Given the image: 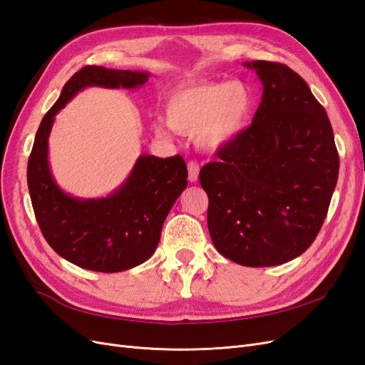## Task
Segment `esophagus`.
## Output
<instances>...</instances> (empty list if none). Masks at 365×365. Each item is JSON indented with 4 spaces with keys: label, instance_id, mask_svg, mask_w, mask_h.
I'll list each match as a JSON object with an SVG mask.
<instances>
[{
    "label": "esophagus",
    "instance_id": "1",
    "mask_svg": "<svg viewBox=\"0 0 365 365\" xmlns=\"http://www.w3.org/2000/svg\"><path fill=\"white\" fill-rule=\"evenodd\" d=\"M187 170H189V181L196 182L197 175H200V164L196 161H189L187 163Z\"/></svg>",
    "mask_w": 365,
    "mask_h": 365
}]
</instances>
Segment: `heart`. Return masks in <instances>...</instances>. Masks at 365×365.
Segmentation results:
<instances>
[{"label": "heart", "mask_w": 365, "mask_h": 365, "mask_svg": "<svg viewBox=\"0 0 365 365\" xmlns=\"http://www.w3.org/2000/svg\"><path fill=\"white\" fill-rule=\"evenodd\" d=\"M252 109V97L245 83L204 82L175 91L165 117L181 134H195L197 145L216 149L233 140L245 128ZM158 137H168L164 125H157Z\"/></svg>", "instance_id": "obj_1"}]
</instances>
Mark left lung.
I'll return each mask as SVG.
<instances>
[{
  "mask_svg": "<svg viewBox=\"0 0 365 365\" xmlns=\"http://www.w3.org/2000/svg\"><path fill=\"white\" fill-rule=\"evenodd\" d=\"M263 85L252 123L200 172L210 237L244 267H275L312 245L339 170L326 109L284 63L254 61Z\"/></svg>",
  "mask_w": 365,
  "mask_h": 365,
  "instance_id": "1",
  "label": "left lung"
}]
</instances>
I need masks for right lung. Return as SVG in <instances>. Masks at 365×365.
<instances>
[{
    "mask_svg": "<svg viewBox=\"0 0 365 365\" xmlns=\"http://www.w3.org/2000/svg\"><path fill=\"white\" fill-rule=\"evenodd\" d=\"M149 73L86 65L65 83L43 115L29 157L27 184L35 216L48 245L77 267L120 272L146 262L161 237L172 205L187 185L181 155H140L128 180L106 197L79 200L61 190L48 165V137L56 115L86 86L138 88Z\"/></svg>",
    "mask_w": 365,
    "mask_h": 365,
    "instance_id": "add662e5",
    "label": "right lung"
}]
</instances>
